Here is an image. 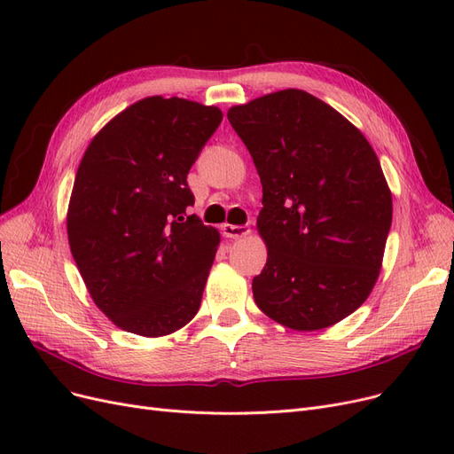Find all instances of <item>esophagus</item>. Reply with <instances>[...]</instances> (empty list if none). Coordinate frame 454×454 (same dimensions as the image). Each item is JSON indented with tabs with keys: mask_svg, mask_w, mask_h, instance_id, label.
<instances>
[{
	"mask_svg": "<svg viewBox=\"0 0 454 454\" xmlns=\"http://www.w3.org/2000/svg\"><path fill=\"white\" fill-rule=\"evenodd\" d=\"M222 231H223V235H225L227 239H242V237H246V235H250V229L246 227V225H231V223H225V225L222 227Z\"/></svg>",
	"mask_w": 454,
	"mask_h": 454,
	"instance_id": "34e87169",
	"label": "esophagus"
}]
</instances>
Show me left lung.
I'll return each mask as SVG.
<instances>
[{
    "mask_svg": "<svg viewBox=\"0 0 454 454\" xmlns=\"http://www.w3.org/2000/svg\"><path fill=\"white\" fill-rule=\"evenodd\" d=\"M263 185L257 229L269 257L255 305L312 332L347 318L377 282L392 195L364 134L316 96L287 89L229 109Z\"/></svg>",
    "mask_w": 454,
    "mask_h": 454,
    "instance_id": "left-lung-1",
    "label": "left lung"
}]
</instances>
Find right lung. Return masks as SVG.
<instances>
[{"mask_svg": "<svg viewBox=\"0 0 454 454\" xmlns=\"http://www.w3.org/2000/svg\"><path fill=\"white\" fill-rule=\"evenodd\" d=\"M222 119L214 106L151 96L81 159L67 239L94 303L125 332L168 335L199 312L219 232L185 214L187 174Z\"/></svg>", "mask_w": 454, "mask_h": 454, "instance_id": "obj_1", "label": "right lung"}]
</instances>
